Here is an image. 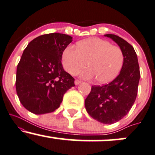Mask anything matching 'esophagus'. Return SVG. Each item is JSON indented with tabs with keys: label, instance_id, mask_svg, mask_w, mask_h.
Masks as SVG:
<instances>
[{
	"label": "esophagus",
	"instance_id": "obj_1",
	"mask_svg": "<svg viewBox=\"0 0 155 155\" xmlns=\"http://www.w3.org/2000/svg\"><path fill=\"white\" fill-rule=\"evenodd\" d=\"M74 83H75L76 85H78V84H79L81 83V81H80V80H79V79H76L75 81H74Z\"/></svg>",
	"mask_w": 155,
	"mask_h": 155
}]
</instances>
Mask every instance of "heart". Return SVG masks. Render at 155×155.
<instances>
[{
  "label": "heart",
  "instance_id": "heart-1",
  "mask_svg": "<svg viewBox=\"0 0 155 155\" xmlns=\"http://www.w3.org/2000/svg\"><path fill=\"white\" fill-rule=\"evenodd\" d=\"M124 61V53L120 47L97 37L79 41L76 48L67 46L62 53L63 66L67 72L74 75L82 70L87 62L89 68L81 73V76L87 79L95 77L100 84L114 79Z\"/></svg>",
  "mask_w": 155,
  "mask_h": 155
}]
</instances>
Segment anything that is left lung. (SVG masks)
Masks as SVG:
<instances>
[{"label": "left lung", "instance_id": "8db88e82", "mask_svg": "<svg viewBox=\"0 0 155 155\" xmlns=\"http://www.w3.org/2000/svg\"><path fill=\"white\" fill-rule=\"evenodd\" d=\"M118 45L124 55L122 68L107 84L92 86L85 100V107L92 118L105 124L118 122L126 116L137 97L140 71L133 46L115 35H105Z\"/></svg>", "mask_w": 155, "mask_h": 155}]
</instances>
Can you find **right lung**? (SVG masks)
<instances>
[{
  "mask_svg": "<svg viewBox=\"0 0 155 155\" xmlns=\"http://www.w3.org/2000/svg\"><path fill=\"white\" fill-rule=\"evenodd\" d=\"M73 41L61 33L41 35L24 50L16 69V89L20 102L36 115L52 113L63 95L74 87V79L63 69L62 53Z\"/></svg>",
  "mask_w": 155,
  "mask_h": 155,
  "instance_id": "obj_1",
  "label": "right lung"
}]
</instances>
